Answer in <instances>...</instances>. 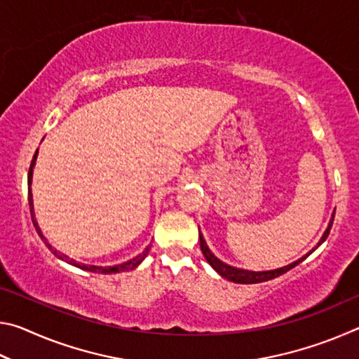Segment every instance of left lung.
I'll return each instance as SVG.
<instances>
[{
	"label": "left lung",
	"mask_w": 359,
	"mask_h": 359,
	"mask_svg": "<svg viewBox=\"0 0 359 359\" xmlns=\"http://www.w3.org/2000/svg\"><path fill=\"white\" fill-rule=\"evenodd\" d=\"M334 214H336V212H334ZM334 214H332V218H331L330 224H327V229L325 231L323 238L320 239L317 247H320L321 244H323L327 236H330V231H331L332 222H334ZM199 245H201L203 255L205 257V259H208V263H209L212 267H214V269L218 272V274H220V276L224 277V278H228V280H231V282H236V283H259V282L271 280V278H276V277H278V276L285 274V272H288L290 269H293L294 266L299 264L302 259H306V258L309 257V255L312 253V252H311V253L307 255V257H302L301 259L294 261V263H291V264L285 266V267H280V269H276V271H264V272H253V271L238 269V267H233V266H228V264L222 263L220 259L214 257V253H212V252L209 250L208 245H205V241H204V238H203L201 234H199Z\"/></svg>",
	"instance_id": "1"
}]
</instances>
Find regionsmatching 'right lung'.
I'll return each mask as SVG.
<instances>
[{
	"label": "right lung",
	"instance_id": "add662e5",
	"mask_svg": "<svg viewBox=\"0 0 359 359\" xmlns=\"http://www.w3.org/2000/svg\"><path fill=\"white\" fill-rule=\"evenodd\" d=\"M36 156H38V150H36V154H34V156H33V160H32V165H29V171H28V203H29V212H32V220H33V224H34V228H36V231H38V234L41 236V239H44V236H42V233H41V229H39V226H38V222L34 220V212H33V194H32V179H33V168H34V163H36ZM44 242H46V245L50 248L52 250V245L48 244V242L44 239ZM149 250H150V245L145 248V250L141 253V255H137L136 258H133V259H130V261H126V263H121V264H117V266H109V267H101V266H85V264H79V263H76L74 259H69L68 257H66V255H60L57 250H52L53 252V255H57L58 258H62V259H65V261H68L69 264H74V266H79L81 267V269H83V271H90V272H98V274H117V272H125V271H128V269H135V267L141 263V261L145 258V255L149 253Z\"/></svg>",
	"mask_w": 359,
	"mask_h": 359
}]
</instances>
